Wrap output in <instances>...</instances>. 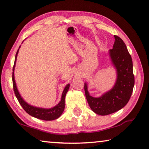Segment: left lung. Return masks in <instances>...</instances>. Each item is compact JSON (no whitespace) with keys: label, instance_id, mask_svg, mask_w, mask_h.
Masks as SVG:
<instances>
[{"label":"left lung","instance_id":"8db88e82","mask_svg":"<svg viewBox=\"0 0 149 149\" xmlns=\"http://www.w3.org/2000/svg\"><path fill=\"white\" fill-rule=\"evenodd\" d=\"M115 42L109 54L113 64L117 70L116 84L109 91L99 98L90 96L85 84V97L90 108L96 114L106 116L122 109L129 101L135 84L133 62L123 40L114 35Z\"/></svg>","mask_w":149,"mask_h":149}]
</instances>
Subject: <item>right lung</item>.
<instances>
[{
    "instance_id": "1",
    "label": "right lung",
    "mask_w": 149,
    "mask_h": 149,
    "mask_svg": "<svg viewBox=\"0 0 149 149\" xmlns=\"http://www.w3.org/2000/svg\"><path fill=\"white\" fill-rule=\"evenodd\" d=\"M18 50L19 49L17 50L16 54V57H15L14 64L13 66V73H12V83H13V89H14L15 95H16V97L17 98V100H18L19 103L27 114L31 115V116L38 118V119H40V120H46V121L54 120L57 119V118H58L60 116H61L62 112H64V110L65 108V95H66V93L70 87V84H68L65 87L64 91H63L60 102L53 108H49V109H45V108H37L28 104L27 102L24 101L23 99L21 97V96H20L18 91L17 89L16 82H15V80H14V70L15 64H16V61L17 54L18 53Z\"/></svg>"
}]
</instances>
